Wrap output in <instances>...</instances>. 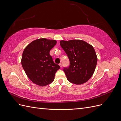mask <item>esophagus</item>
Listing matches in <instances>:
<instances>
[{"label": "esophagus", "mask_w": 121, "mask_h": 121, "mask_svg": "<svg viewBox=\"0 0 121 121\" xmlns=\"http://www.w3.org/2000/svg\"><path fill=\"white\" fill-rule=\"evenodd\" d=\"M59 65H60V68H61L62 67H63V64H62L61 63H60V64H59Z\"/></svg>", "instance_id": "esophagus-1"}]
</instances>
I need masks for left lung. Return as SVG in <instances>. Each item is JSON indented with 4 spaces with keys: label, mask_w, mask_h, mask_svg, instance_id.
Listing matches in <instances>:
<instances>
[{
    "label": "left lung",
    "mask_w": 121,
    "mask_h": 121,
    "mask_svg": "<svg viewBox=\"0 0 121 121\" xmlns=\"http://www.w3.org/2000/svg\"><path fill=\"white\" fill-rule=\"evenodd\" d=\"M60 45L69 60V65L64 68L67 79L80 85L92 77L97 65V57L93 47L81 40H61Z\"/></svg>",
    "instance_id": "left-lung-1"
}]
</instances>
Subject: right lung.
Masks as SVG:
<instances>
[{
  "mask_svg": "<svg viewBox=\"0 0 121 121\" xmlns=\"http://www.w3.org/2000/svg\"><path fill=\"white\" fill-rule=\"evenodd\" d=\"M56 44L55 40L40 38L31 42L24 50L22 65L28 77L36 85L44 86L52 83L60 69L49 54Z\"/></svg>",
  "mask_w": 121,
  "mask_h": 121,
  "instance_id": "obj_1",
  "label": "right lung"
}]
</instances>
